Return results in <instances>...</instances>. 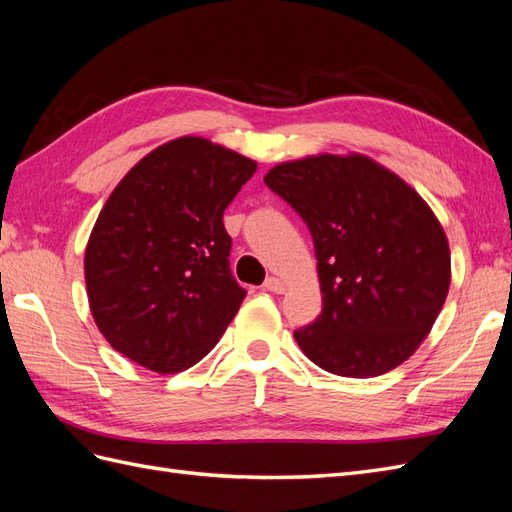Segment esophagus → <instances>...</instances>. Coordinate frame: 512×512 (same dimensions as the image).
<instances>
[{"instance_id": "obj_1", "label": "esophagus", "mask_w": 512, "mask_h": 512, "mask_svg": "<svg viewBox=\"0 0 512 512\" xmlns=\"http://www.w3.org/2000/svg\"><path fill=\"white\" fill-rule=\"evenodd\" d=\"M265 290H269V292H277V294H282V292L286 290V284L280 280V277H267V282H265Z\"/></svg>"}]
</instances>
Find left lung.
<instances>
[{
  "mask_svg": "<svg viewBox=\"0 0 512 512\" xmlns=\"http://www.w3.org/2000/svg\"><path fill=\"white\" fill-rule=\"evenodd\" d=\"M267 188L314 239L322 312L294 331L324 371L374 378L423 342L451 284L436 215L406 181L365 156H316L269 170Z\"/></svg>",
  "mask_w": 512,
  "mask_h": 512,
  "instance_id": "1",
  "label": "left lung"
}]
</instances>
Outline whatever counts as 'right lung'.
I'll return each instance as SVG.
<instances>
[{
	"mask_svg": "<svg viewBox=\"0 0 512 512\" xmlns=\"http://www.w3.org/2000/svg\"><path fill=\"white\" fill-rule=\"evenodd\" d=\"M254 173L239 153L183 136L119 181L85 252L91 314L117 352L175 374L218 344L247 294L224 209Z\"/></svg>",
	"mask_w": 512,
	"mask_h": 512,
	"instance_id": "obj_1",
	"label": "right lung"
}]
</instances>
